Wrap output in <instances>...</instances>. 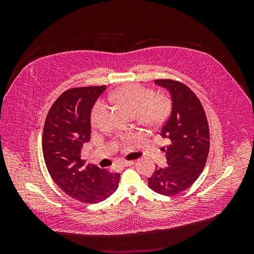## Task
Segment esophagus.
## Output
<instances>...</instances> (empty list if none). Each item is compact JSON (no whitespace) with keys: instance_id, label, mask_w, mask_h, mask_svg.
Masks as SVG:
<instances>
[{"instance_id":"esophagus-1","label":"esophagus","mask_w":254,"mask_h":254,"mask_svg":"<svg viewBox=\"0 0 254 254\" xmlns=\"http://www.w3.org/2000/svg\"><path fill=\"white\" fill-rule=\"evenodd\" d=\"M133 164H134L133 161H124V162L121 163V166H131Z\"/></svg>"}]
</instances>
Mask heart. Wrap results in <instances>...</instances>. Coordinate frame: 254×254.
Masks as SVG:
<instances>
[{
  "mask_svg": "<svg viewBox=\"0 0 254 254\" xmlns=\"http://www.w3.org/2000/svg\"><path fill=\"white\" fill-rule=\"evenodd\" d=\"M108 99L123 107L131 117H137L148 126H159L170 117L173 108L168 95H155V91L137 83H129L108 94ZM105 111V104L98 101L90 114L92 126H97Z\"/></svg>",
  "mask_w": 254,
  "mask_h": 254,
  "instance_id": "b5f03b06",
  "label": "heart"
}]
</instances>
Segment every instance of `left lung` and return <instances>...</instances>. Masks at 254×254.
Masks as SVG:
<instances>
[{"label":"left lung","mask_w":254,"mask_h":254,"mask_svg":"<svg viewBox=\"0 0 254 254\" xmlns=\"http://www.w3.org/2000/svg\"><path fill=\"white\" fill-rule=\"evenodd\" d=\"M172 95L173 109L160 134L170 140L164 149L167 166H157L148 187L159 194L173 196L189 189L203 171L210 150L209 123L196 94L173 79H156Z\"/></svg>","instance_id":"8db88e82"}]
</instances>
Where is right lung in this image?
I'll return each instance as SVG.
<instances>
[{
    "instance_id": "obj_1",
    "label": "right lung",
    "mask_w": 254,
    "mask_h": 254,
    "mask_svg": "<svg viewBox=\"0 0 254 254\" xmlns=\"http://www.w3.org/2000/svg\"><path fill=\"white\" fill-rule=\"evenodd\" d=\"M106 86L72 88L64 92L45 119L42 151L48 171L66 195L84 203H97L119 187L120 174L86 163L83 143L90 140L91 109Z\"/></svg>"
}]
</instances>
